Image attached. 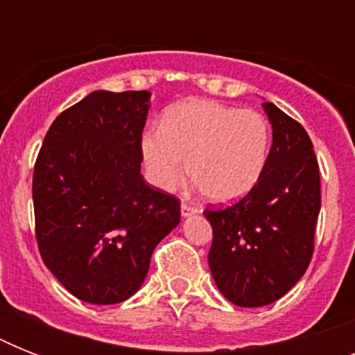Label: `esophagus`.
<instances>
[{
  "mask_svg": "<svg viewBox=\"0 0 355 355\" xmlns=\"http://www.w3.org/2000/svg\"><path fill=\"white\" fill-rule=\"evenodd\" d=\"M180 211H182V217H189V216H193V214H197V211H199V208L193 205H189V202H182V206H180Z\"/></svg>",
  "mask_w": 355,
  "mask_h": 355,
  "instance_id": "esophagus-1",
  "label": "esophagus"
}]
</instances>
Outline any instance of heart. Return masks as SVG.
Instances as JSON below:
<instances>
[{
    "mask_svg": "<svg viewBox=\"0 0 355 355\" xmlns=\"http://www.w3.org/2000/svg\"><path fill=\"white\" fill-rule=\"evenodd\" d=\"M269 147L263 114L210 99L171 108L162 127L141 139L147 175L156 188L177 189L189 169L195 186L214 202L245 197L263 175Z\"/></svg>",
    "mask_w": 355,
    "mask_h": 355,
    "instance_id": "1",
    "label": "heart"
}]
</instances>
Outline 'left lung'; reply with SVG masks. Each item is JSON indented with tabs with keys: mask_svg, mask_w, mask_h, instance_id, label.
<instances>
[{
	"mask_svg": "<svg viewBox=\"0 0 355 355\" xmlns=\"http://www.w3.org/2000/svg\"><path fill=\"white\" fill-rule=\"evenodd\" d=\"M272 147L258 184L227 208H208L214 228L208 263L219 291L236 306L282 298L308 269L320 211V173L304 127L263 103Z\"/></svg>",
	"mask_w": 355,
	"mask_h": 355,
	"instance_id": "left-lung-1",
	"label": "left lung"
}]
</instances>
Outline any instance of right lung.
Instances as JSON below:
<instances>
[{
    "label": "right lung",
    "instance_id": "obj_1",
    "mask_svg": "<svg viewBox=\"0 0 355 355\" xmlns=\"http://www.w3.org/2000/svg\"><path fill=\"white\" fill-rule=\"evenodd\" d=\"M149 97L92 92L58 114L36 158L38 250L55 278L88 304L132 297L156 245L180 223V200L139 173Z\"/></svg>",
    "mask_w": 355,
    "mask_h": 355
}]
</instances>
